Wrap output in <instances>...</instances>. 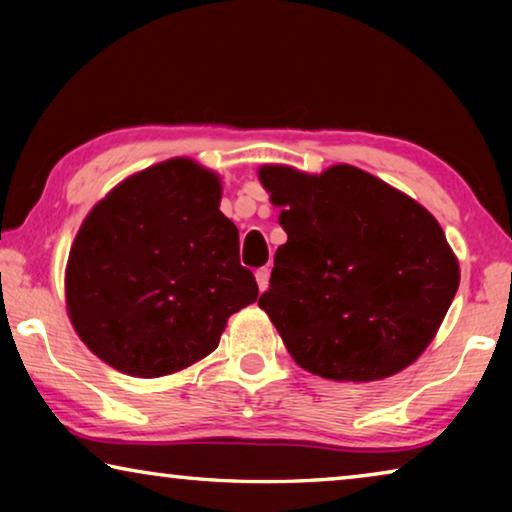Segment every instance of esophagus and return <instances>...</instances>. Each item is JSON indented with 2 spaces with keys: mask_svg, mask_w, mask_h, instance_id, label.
I'll use <instances>...</instances> for the list:
<instances>
[{
  "mask_svg": "<svg viewBox=\"0 0 512 512\" xmlns=\"http://www.w3.org/2000/svg\"><path fill=\"white\" fill-rule=\"evenodd\" d=\"M268 277H271V268H268V266L257 268L255 280H257V287H259V291H266V289H268Z\"/></svg>",
  "mask_w": 512,
  "mask_h": 512,
  "instance_id": "obj_1",
  "label": "esophagus"
}]
</instances>
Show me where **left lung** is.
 <instances>
[{"mask_svg": "<svg viewBox=\"0 0 512 512\" xmlns=\"http://www.w3.org/2000/svg\"><path fill=\"white\" fill-rule=\"evenodd\" d=\"M287 244L262 307L298 366L334 381L391 377L420 357L456 296L438 221L350 164L320 176L262 167Z\"/></svg>", "mask_w": 512, "mask_h": 512, "instance_id": "1", "label": "left lung"}]
</instances>
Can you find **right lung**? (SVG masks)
Returning <instances> with one entry per match:
<instances>
[{
    "mask_svg": "<svg viewBox=\"0 0 512 512\" xmlns=\"http://www.w3.org/2000/svg\"><path fill=\"white\" fill-rule=\"evenodd\" d=\"M221 183L176 158L135 173L83 221L67 262V309L83 343L126 375L162 377L216 350L257 300Z\"/></svg>",
    "mask_w": 512,
    "mask_h": 512,
    "instance_id": "obj_1",
    "label": "right lung"
}]
</instances>
